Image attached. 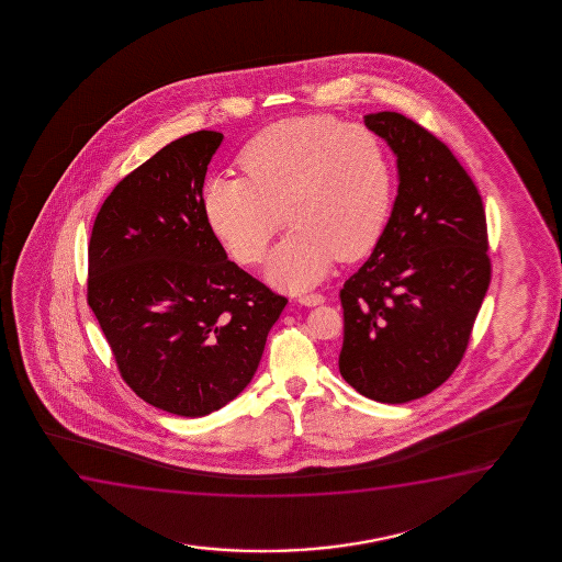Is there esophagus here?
<instances>
[{"label":"esophagus","mask_w":562,"mask_h":562,"mask_svg":"<svg viewBox=\"0 0 562 562\" xmlns=\"http://www.w3.org/2000/svg\"><path fill=\"white\" fill-rule=\"evenodd\" d=\"M301 305L305 307H316V305H323L324 295L321 293H307V295H300Z\"/></svg>","instance_id":"34e87169"}]
</instances>
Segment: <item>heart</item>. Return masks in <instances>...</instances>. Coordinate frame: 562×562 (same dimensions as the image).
<instances>
[{
  "instance_id": "obj_1",
  "label": "heart",
  "mask_w": 562,
  "mask_h": 562,
  "mask_svg": "<svg viewBox=\"0 0 562 562\" xmlns=\"http://www.w3.org/2000/svg\"><path fill=\"white\" fill-rule=\"evenodd\" d=\"M246 178H209L201 207L209 231L241 265L261 261L284 211L292 231L267 265L272 284L303 292L331 262L355 261L384 234L395 170L374 132L330 115L270 124L239 154Z\"/></svg>"
}]
</instances>
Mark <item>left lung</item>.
<instances>
[{"label":"left lung","instance_id":"8db88e82","mask_svg":"<svg viewBox=\"0 0 562 562\" xmlns=\"http://www.w3.org/2000/svg\"><path fill=\"white\" fill-rule=\"evenodd\" d=\"M397 157V198L369 261L339 292V372L369 400L400 405L459 367L492 262L484 205L451 149L407 116H364Z\"/></svg>","mask_w":562,"mask_h":562}]
</instances>
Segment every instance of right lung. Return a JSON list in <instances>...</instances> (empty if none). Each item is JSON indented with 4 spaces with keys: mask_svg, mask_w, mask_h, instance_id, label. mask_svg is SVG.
Returning a JSON list of instances; mask_svg holds the SVG:
<instances>
[{
    "mask_svg": "<svg viewBox=\"0 0 562 562\" xmlns=\"http://www.w3.org/2000/svg\"><path fill=\"white\" fill-rule=\"evenodd\" d=\"M223 134L170 142L103 201L88 247V305L124 382L178 416H205L244 392L288 300L209 231L201 207Z\"/></svg>",
    "mask_w": 562,
    "mask_h": 562,
    "instance_id": "obj_1",
    "label": "right lung"
}]
</instances>
